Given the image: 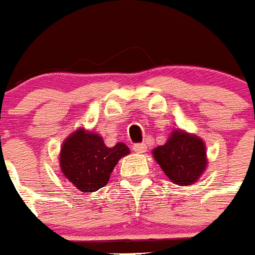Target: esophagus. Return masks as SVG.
<instances>
[{
    "label": "esophagus",
    "mask_w": 255,
    "mask_h": 255,
    "mask_svg": "<svg viewBox=\"0 0 255 255\" xmlns=\"http://www.w3.org/2000/svg\"><path fill=\"white\" fill-rule=\"evenodd\" d=\"M132 151L136 152V153H144L147 151V145L143 144V143H138V144L132 145Z\"/></svg>",
    "instance_id": "obj_1"
}]
</instances>
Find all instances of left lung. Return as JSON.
Masks as SVG:
<instances>
[{"label": "left lung", "instance_id": "obj_1", "mask_svg": "<svg viewBox=\"0 0 255 255\" xmlns=\"http://www.w3.org/2000/svg\"><path fill=\"white\" fill-rule=\"evenodd\" d=\"M166 177L178 186H190L205 171V144L199 136L183 130H174L164 145H158L152 151Z\"/></svg>", "mask_w": 255, "mask_h": 255}]
</instances>
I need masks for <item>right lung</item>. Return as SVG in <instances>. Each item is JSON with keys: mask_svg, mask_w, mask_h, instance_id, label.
<instances>
[{"mask_svg": "<svg viewBox=\"0 0 255 255\" xmlns=\"http://www.w3.org/2000/svg\"><path fill=\"white\" fill-rule=\"evenodd\" d=\"M129 152V147L124 143L110 148L97 132L78 129L63 142L60 170L76 188L82 192H95L108 183L119 160Z\"/></svg>", "mask_w": 255, "mask_h": 255, "instance_id": "add662e5", "label": "right lung"}]
</instances>
